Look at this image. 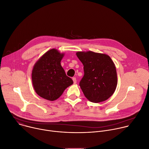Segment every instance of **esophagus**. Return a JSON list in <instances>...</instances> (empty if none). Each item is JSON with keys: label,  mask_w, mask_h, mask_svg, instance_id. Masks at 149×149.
<instances>
[{"label": "esophagus", "mask_w": 149, "mask_h": 149, "mask_svg": "<svg viewBox=\"0 0 149 149\" xmlns=\"http://www.w3.org/2000/svg\"><path fill=\"white\" fill-rule=\"evenodd\" d=\"M72 79H73V83H74V84H76V83H77L76 78V77H73V78H72Z\"/></svg>", "instance_id": "esophagus-1"}]
</instances>
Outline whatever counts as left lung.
Here are the masks:
<instances>
[{
  "label": "left lung",
  "instance_id": "8db88e82",
  "mask_svg": "<svg viewBox=\"0 0 149 149\" xmlns=\"http://www.w3.org/2000/svg\"><path fill=\"white\" fill-rule=\"evenodd\" d=\"M76 55L84 66V76L79 85L85 97L94 103L108 99L117 84L116 69L111 58L91 51L78 52Z\"/></svg>",
  "mask_w": 149,
  "mask_h": 149
}]
</instances>
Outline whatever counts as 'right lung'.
<instances>
[{
  "label": "right lung",
  "instance_id": "obj_1",
  "mask_svg": "<svg viewBox=\"0 0 149 149\" xmlns=\"http://www.w3.org/2000/svg\"><path fill=\"white\" fill-rule=\"evenodd\" d=\"M64 54L52 49L45 53L35 65L32 79L34 89L40 97L53 101L73 83L61 65Z\"/></svg>",
  "mask_w": 149,
  "mask_h": 149
}]
</instances>
